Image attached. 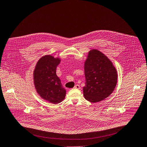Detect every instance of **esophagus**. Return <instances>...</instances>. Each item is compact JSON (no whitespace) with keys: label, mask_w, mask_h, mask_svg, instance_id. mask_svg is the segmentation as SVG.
I'll return each mask as SVG.
<instances>
[{"label":"esophagus","mask_w":147,"mask_h":147,"mask_svg":"<svg viewBox=\"0 0 147 147\" xmlns=\"http://www.w3.org/2000/svg\"><path fill=\"white\" fill-rule=\"evenodd\" d=\"M74 88H76V89H79V88H80V86H79V85H78V84L74 86Z\"/></svg>","instance_id":"1"}]
</instances>
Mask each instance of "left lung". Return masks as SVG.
Wrapping results in <instances>:
<instances>
[{"label": "left lung", "instance_id": "left-lung-1", "mask_svg": "<svg viewBox=\"0 0 147 147\" xmlns=\"http://www.w3.org/2000/svg\"><path fill=\"white\" fill-rule=\"evenodd\" d=\"M85 85L83 88L86 100L96 103L110 96L115 90L117 73L112 62L104 53L91 50L84 62Z\"/></svg>", "mask_w": 147, "mask_h": 147}]
</instances>
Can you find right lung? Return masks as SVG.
Returning <instances> with one entry per match:
<instances>
[{
    "mask_svg": "<svg viewBox=\"0 0 147 147\" xmlns=\"http://www.w3.org/2000/svg\"><path fill=\"white\" fill-rule=\"evenodd\" d=\"M60 57L50 54L42 56L37 61L33 71V81L37 94L41 98L53 104H57L65 98L66 90L56 74Z\"/></svg>",
    "mask_w": 147,
    "mask_h": 147,
    "instance_id": "add662e5",
    "label": "right lung"
}]
</instances>
